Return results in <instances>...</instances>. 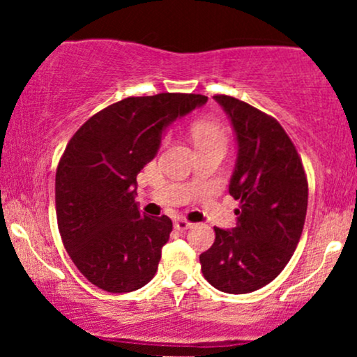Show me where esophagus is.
<instances>
[{
    "label": "esophagus",
    "mask_w": 357,
    "mask_h": 357,
    "mask_svg": "<svg viewBox=\"0 0 357 357\" xmlns=\"http://www.w3.org/2000/svg\"><path fill=\"white\" fill-rule=\"evenodd\" d=\"M191 227H192V223H190V221H186V220H176L174 221V228L179 231L190 230Z\"/></svg>",
    "instance_id": "esophagus-1"
}]
</instances>
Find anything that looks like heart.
Returning a JSON list of instances; mask_svg holds the SVG:
<instances>
[{"instance_id":"b5f03b06","label":"heart","mask_w":357,"mask_h":357,"mask_svg":"<svg viewBox=\"0 0 357 357\" xmlns=\"http://www.w3.org/2000/svg\"><path fill=\"white\" fill-rule=\"evenodd\" d=\"M192 137H195L196 146L206 147V146H225L227 147L228 134L223 126L216 124L211 121H199L192 126ZM167 137L162 139V144H166Z\"/></svg>"}]
</instances>
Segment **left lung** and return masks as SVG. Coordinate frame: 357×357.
Segmentation results:
<instances>
[{
	"instance_id": "8db88e82",
	"label": "left lung",
	"mask_w": 357,
	"mask_h": 357,
	"mask_svg": "<svg viewBox=\"0 0 357 357\" xmlns=\"http://www.w3.org/2000/svg\"><path fill=\"white\" fill-rule=\"evenodd\" d=\"M215 100L230 117L238 142L228 191L240 208L235 228H215V243L199 255V264L215 289L248 294L270 284L296 252L309 184L296 146L275 119L235 97Z\"/></svg>"
}]
</instances>
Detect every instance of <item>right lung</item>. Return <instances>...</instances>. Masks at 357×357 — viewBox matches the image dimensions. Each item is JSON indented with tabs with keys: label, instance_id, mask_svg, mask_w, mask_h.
Listing matches in <instances>:
<instances>
[{
	"label": "right lung",
	"instance_id": "1",
	"mask_svg": "<svg viewBox=\"0 0 357 357\" xmlns=\"http://www.w3.org/2000/svg\"><path fill=\"white\" fill-rule=\"evenodd\" d=\"M206 100L169 92L127 97L68 141L55 176L56 221L65 250L90 284L132 292L158 272L173 221L139 211L136 178L154 159L162 130Z\"/></svg>",
	"mask_w": 357,
	"mask_h": 357
}]
</instances>
